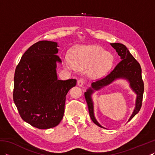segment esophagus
I'll return each instance as SVG.
<instances>
[{
  "label": "esophagus",
  "mask_w": 155,
  "mask_h": 155,
  "mask_svg": "<svg viewBox=\"0 0 155 155\" xmlns=\"http://www.w3.org/2000/svg\"><path fill=\"white\" fill-rule=\"evenodd\" d=\"M84 84V81L83 79V78H80V79L78 80V81H77L78 86L82 87Z\"/></svg>",
  "instance_id": "1"
}]
</instances>
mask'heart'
Instances as JSON below:
<instances>
[{"instance_id":"1","label":"heart","mask_w":155,"mask_h":155,"mask_svg":"<svg viewBox=\"0 0 155 155\" xmlns=\"http://www.w3.org/2000/svg\"><path fill=\"white\" fill-rule=\"evenodd\" d=\"M64 64L68 69L74 67L79 71L89 68L88 76L97 79L103 77L111 68L113 57L98 45H81L72 52V60L68 57L64 58Z\"/></svg>"}]
</instances>
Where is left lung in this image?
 <instances>
[{
    "label": "left lung",
    "mask_w": 155,
    "mask_h": 155,
    "mask_svg": "<svg viewBox=\"0 0 155 155\" xmlns=\"http://www.w3.org/2000/svg\"><path fill=\"white\" fill-rule=\"evenodd\" d=\"M110 45L116 50L118 54L120 56L121 61L109 74H108L103 79L92 83L91 87L88 88L84 93L85 99L88 105L91 120L95 124L101 128L104 127L98 123L94 113V104L92 99V94L94 93L95 91L101 90V88L110 84L117 79H124L127 81L131 89L137 94L135 107L128 122L132 119L139 112L142 106L144 93V83L141 75L142 71L140 64L130 53L129 51L124 45L121 43H110Z\"/></svg>",
    "instance_id": "1"
}]
</instances>
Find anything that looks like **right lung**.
I'll use <instances>...</instances> for the list:
<instances>
[{
    "instance_id": "1",
    "label": "right lung",
    "mask_w": 155,
    "mask_h": 155,
    "mask_svg": "<svg viewBox=\"0 0 155 155\" xmlns=\"http://www.w3.org/2000/svg\"><path fill=\"white\" fill-rule=\"evenodd\" d=\"M58 43L42 41L32 45L21 57L14 77L13 101L23 120L39 129L60 123L66 95L77 80H58Z\"/></svg>"
}]
</instances>
